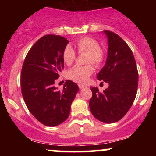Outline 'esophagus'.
Masks as SVG:
<instances>
[{
	"instance_id": "obj_1",
	"label": "esophagus",
	"mask_w": 156,
	"mask_h": 156,
	"mask_svg": "<svg viewBox=\"0 0 156 156\" xmlns=\"http://www.w3.org/2000/svg\"><path fill=\"white\" fill-rule=\"evenodd\" d=\"M78 87H79L80 89H83V88H84V86L82 85V84H78Z\"/></svg>"
}]
</instances>
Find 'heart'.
<instances>
[{"mask_svg": "<svg viewBox=\"0 0 156 156\" xmlns=\"http://www.w3.org/2000/svg\"><path fill=\"white\" fill-rule=\"evenodd\" d=\"M77 50L79 53H87V63H93L96 66L101 65L104 61V51L100 48V43L95 38L91 37H84L78 39L75 43ZM62 60L66 65L70 66L75 59V52L74 49L67 45L62 51ZM92 65L75 66L67 72V77L75 82L85 84L88 78L94 72Z\"/></svg>", "mask_w": 156, "mask_h": 156, "instance_id": "obj_1", "label": "heart"}]
</instances>
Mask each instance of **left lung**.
<instances>
[{"label":"left lung","mask_w":156,"mask_h":156,"mask_svg":"<svg viewBox=\"0 0 156 156\" xmlns=\"http://www.w3.org/2000/svg\"><path fill=\"white\" fill-rule=\"evenodd\" d=\"M108 38V56L97 78L108 84L100 93L91 87L89 102L93 115L103 123H114L122 119L131 107L138 87L136 61L126 42L115 33L104 31Z\"/></svg>","instance_id":"1"}]
</instances>
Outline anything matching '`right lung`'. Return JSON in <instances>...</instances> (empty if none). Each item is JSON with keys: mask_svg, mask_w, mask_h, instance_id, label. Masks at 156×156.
Listing matches in <instances>:
<instances>
[{"mask_svg": "<svg viewBox=\"0 0 156 156\" xmlns=\"http://www.w3.org/2000/svg\"><path fill=\"white\" fill-rule=\"evenodd\" d=\"M68 43L60 35L43 36L31 47L23 62L20 78L23 99L30 112L46 126H56L68 119L79 90L69 80L62 90L54 87L63 69L62 54Z\"/></svg>", "mask_w": 156, "mask_h": 156, "instance_id": "1", "label": "right lung"}]
</instances>
